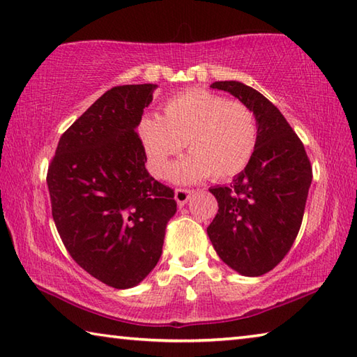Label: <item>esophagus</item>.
<instances>
[{
	"label": "esophagus",
	"mask_w": 357,
	"mask_h": 357,
	"mask_svg": "<svg viewBox=\"0 0 357 357\" xmlns=\"http://www.w3.org/2000/svg\"><path fill=\"white\" fill-rule=\"evenodd\" d=\"M192 191L191 190H185V188H178V190H176V192H174V197H176L178 206H183L188 200H190Z\"/></svg>",
	"instance_id": "esophagus-1"
}]
</instances>
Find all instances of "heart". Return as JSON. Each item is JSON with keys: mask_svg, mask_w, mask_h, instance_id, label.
<instances>
[{"mask_svg": "<svg viewBox=\"0 0 357 357\" xmlns=\"http://www.w3.org/2000/svg\"><path fill=\"white\" fill-rule=\"evenodd\" d=\"M149 169L163 177L171 157L190 152L169 172L177 183L210 176L227 180L244 171L258 146V121L252 109L208 90H191L167 100L163 115H147L139 123Z\"/></svg>", "mask_w": 357, "mask_h": 357, "instance_id": "obj_1", "label": "heart"}]
</instances>
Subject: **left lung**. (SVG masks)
Listing matches in <instances>:
<instances>
[{
    "label": "left lung",
    "mask_w": 357,
    "mask_h": 357,
    "mask_svg": "<svg viewBox=\"0 0 357 357\" xmlns=\"http://www.w3.org/2000/svg\"><path fill=\"white\" fill-rule=\"evenodd\" d=\"M211 89L250 107L258 121V146L230 185L210 188L219 210L206 233L228 267L244 277H261L286 257L297 238L312 167L297 133L259 91L236 80L214 82Z\"/></svg>",
    "instance_id": "left-lung-1"
}]
</instances>
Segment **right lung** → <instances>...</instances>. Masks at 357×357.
Listing matches in <instances>:
<instances>
[{
	"instance_id": "obj_1",
	"label": "right lung",
	"mask_w": 357,
	"mask_h": 357,
	"mask_svg": "<svg viewBox=\"0 0 357 357\" xmlns=\"http://www.w3.org/2000/svg\"><path fill=\"white\" fill-rule=\"evenodd\" d=\"M155 89L139 84L105 91L60 137L46 177L66 250L115 289L139 284L157 266L177 211L174 191L147 172L135 132Z\"/></svg>"
}]
</instances>
